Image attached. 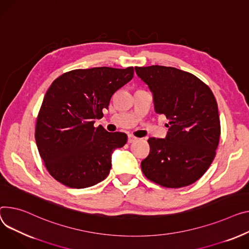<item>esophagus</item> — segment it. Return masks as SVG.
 <instances>
[{
    "label": "esophagus",
    "instance_id": "obj_1",
    "mask_svg": "<svg viewBox=\"0 0 249 249\" xmlns=\"http://www.w3.org/2000/svg\"><path fill=\"white\" fill-rule=\"evenodd\" d=\"M137 139H138V138L135 137L134 135H132V134H129V135H128V143H133V142H135Z\"/></svg>",
    "mask_w": 249,
    "mask_h": 249
}]
</instances>
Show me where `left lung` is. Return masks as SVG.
<instances>
[{"instance_id":"obj_1","label":"left lung","mask_w":249,"mask_h":249,"mask_svg":"<svg viewBox=\"0 0 249 249\" xmlns=\"http://www.w3.org/2000/svg\"><path fill=\"white\" fill-rule=\"evenodd\" d=\"M153 94L154 109L169 120L164 138H149L143 174L167 188L185 187L212 163L220 138L217 102L210 88L191 73L165 66L135 67Z\"/></svg>"}]
</instances>
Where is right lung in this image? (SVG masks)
<instances>
[{
  "mask_svg": "<svg viewBox=\"0 0 249 249\" xmlns=\"http://www.w3.org/2000/svg\"><path fill=\"white\" fill-rule=\"evenodd\" d=\"M133 67L77 69L58 77L45 94L35 138L45 166L60 183L86 188L104 180L111 155L127 135L110 133L94 119L103 117L112 95L133 78Z\"/></svg>",
  "mask_w": 249,
  "mask_h": 249,
  "instance_id": "right-lung-1",
  "label": "right lung"
}]
</instances>
